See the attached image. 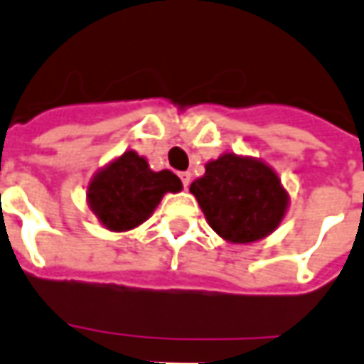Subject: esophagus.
I'll use <instances>...</instances> for the list:
<instances>
[{"instance_id": "34e87169", "label": "esophagus", "mask_w": 364, "mask_h": 364, "mask_svg": "<svg viewBox=\"0 0 364 364\" xmlns=\"http://www.w3.org/2000/svg\"><path fill=\"white\" fill-rule=\"evenodd\" d=\"M179 177H181L183 187L187 189V187H189V183H191V173H189V171H181V173H179Z\"/></svg>"}]
</instances>
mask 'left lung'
Returning <instances> with one entry per match:
<instances>
[{
	"instance_id": "1",
	"label": "left lung",
	"mask_w": 364,
	"mask_h": 364,
	"mask_svg": "<svg viewBox=\"0 0 364 364\" xmlns=\"http://www.w3.org/2000/svg\"><path fill=\"white\" fill-rule=\"evenodd\" d=\"M191 183L210 228L232 244H252L277 230L289 208V193L265 161L222 154Z\"/></svg>"
}]
</instances>
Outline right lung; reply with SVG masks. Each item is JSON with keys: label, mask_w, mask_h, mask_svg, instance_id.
<instances>
[{"label": "right lung", "mask_w": 364, "mask_h": 364, "mask_svg": "<svg viewBox=\"0 0 364 364\" xmlns=\"http://www.w3.org/2000/svg\"><path fill=\"white\" fill-rule=\"evenodd\" d=\"M181 189V179L169 169L151 171L146 158L127 150L93 175L87 205L105 228L127 232L148 220L166 193Z\"/></svg>", "instance_id": "1"}]
</instances>
